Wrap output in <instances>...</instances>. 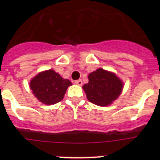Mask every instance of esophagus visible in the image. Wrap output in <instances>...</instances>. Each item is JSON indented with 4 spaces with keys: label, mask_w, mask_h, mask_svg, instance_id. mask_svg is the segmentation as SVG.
<instances>
[{
    "label": "esophagus",
    "mask_w": 160,
    "mask_h": 160,
    "mask_svg": "<svg viewBox=\"0 0 160 160\" xmlns=\"http://www.w3.org/2000/svg\"><path fill=\"white\" fill-rule=\"evenodd\" d=\"M75 84L78 85V86H82V81L81 79L77 80V81H75Z\"/></svg>",
    "instance_id": "1"
}]
</instances>
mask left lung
<instances>
[{
	"label": "left lung",
	"instance_id": "1",
	"mask_svg": "<svg viewBox=\"0 0 160 160\" xmlns=\"http://www.w3.org/2000/svg\"><path fill=\"white\" fill-rule=\"evenodd\" d=\"M89 82L82 87L90 102L100 107L111 105L119 97L123 82L114 73L98 68L89 73Z\"/></svg>",
	"mask_w": 160,
	"mask_h": 160
}]
</instances>
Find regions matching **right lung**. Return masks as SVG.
<instances>
[{
	"mask_svg": "<svg viewBox=\"0 0 160 160\" xmlns=\"http://www.w3.org/2000/svg\"><path fill=\"white\" fill-rule=\"evenodd\" d=\"M71 85L70 80L63 78L51 69L38 73L29 82L32 93L38 101L49 106L62 101Z\"/></svg>",
	"mask_w": 160,
	"mask_h": 160,
	"instance_id": "right-lung-1",
	"label": "right lung"
}]
</instances>
